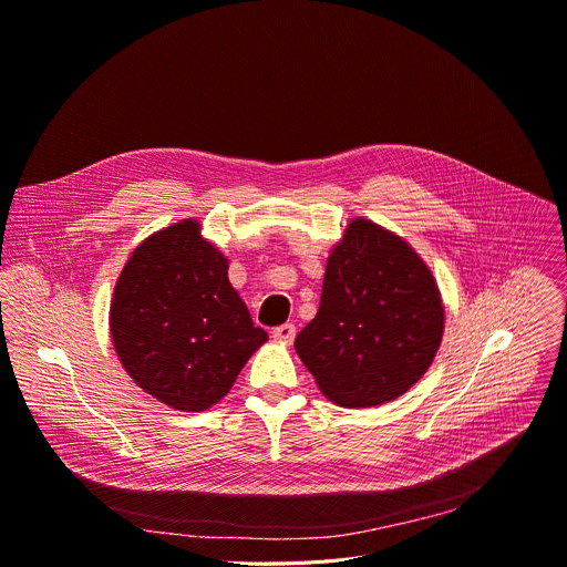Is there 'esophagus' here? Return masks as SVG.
Returning a JSON list of instances; mask_svg holds the SVG:
<instances>
[{"label":"esophagus","mask_w":567,"mask_h":567,"mask_svg":"<svg viewBox=\"0 0 567 567\" xmlns=\"http://www.w3.org/2000/svg\"><path fill=\"white\" fill-rule=\"evenodd\" d=\"M271 334H274V339L289 343V341H293V337H296V326H293V323H282V326L274 328Z\"/></svg>","instance_id":"34e87169"}]
</instances>
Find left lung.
Returning <instances> with one entry per match:
<instances>
[{
	"instance_id": "1",
	"label": "left lung",
	"mask_w": 567,
	"mask_h": 567,
	"mask_svg": "<svg viewBox=\"0 0 567 567\" xmlns=\"http://www.w3.org/2000/svg\"><path fill=\"white\" fill-rule=\"evenodd\" d=\"M441 337L443 305L425 262L400 237L354 219L328 257L319 312L293 346L332 402L371 406L414 386Z\"/></svg>"
}]
</instances>
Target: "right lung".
<instances>
[{
	"label": "right lung",
	"instance_id": "add662e5",
	"mask_svg": "<svg viewBox=\"0 0 567 567\" xmlns=\"http://www.w3.org/2000/svg\"><path fill=\"white\" fill-rule=\"evenodd\" d=\"M111 334L137 386L181 411L219 402L267 341L228 282V260L192 219L135 248L115 287Z\"/></svg>",
	"mask_w": 567,
	"mask_h": 567
}]
</instances>
